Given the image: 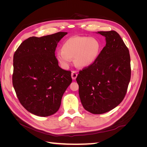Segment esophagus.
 Instances as JSON below:
<instances>
[{
	"mask_svg": "<svg viewBox=\"0 0 147 147\" xmlns=\"http://www.w3.org/2000/svg\"><path fill=\"white\" fill-rule=\"evenodd\" d=\"M77 75H78V74L76 71H73L72 72V74H71V77H72V78L73 80H75L77 77Z\"/></svg>",
	"mask_w": 147,
	"mask_h": 147,
	"instance_id": "esophagus-1",
	"label": "esophagus"
}]
</instances>
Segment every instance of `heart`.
Here are the masks:
<instances>
[{
	"mask_svg": "<svg viewBox=\"0 0 147 147\" xmlns=\"http://www.w3.org/2000/svg\"><path fill=\"white\" fill-rule=\"evenodd\" d=\"M100 50L99 41L94 38L76 36L64 43L62 50L56 53V58L63 68H68L74 57L79 67H88L96 61Z\"/></svg>",
	"mask_w": 147,
	"mask_h": 147,
	"instance_id": "b5f03b06",
	"label": "heart"
}]
</instances>
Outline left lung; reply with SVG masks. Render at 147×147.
<instances>
[{
  "instance_id": "1",
  "label": "left lung",
  "mask_w": 147,
  "mask_h": 147,
  "mask_svg": "<svg viewBox=\"0 0 147 147\" xmlns=\"http://www.w3.org/2000/svg\"><path fill=\"white\" fill-rule=\"evenodd\" d=\"M106 45L96 61L80 71L76 80L84 109L102 114L117 107L126 95L131 79V59L128 48L115 30L100 31Z\"/></svg>"
}]
</instances>
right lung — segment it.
Segmentation results:
<instances>
[{
    "instance_id": "1",
    "label": "right lung",
    "mask_w": 147,
    "mask_h": 147,
    "mask_svg": "<svg viewBox=\"0 0 147 147\" xmlns=\"http://www.w3.org/2000/svg\"><path fill=\"white\" fill-rule=\"evenodd\" d=\"M67 34L29 37L13 56L12 80L16 96L21 105L37 116L55 113L72 83L71 72L60 67L55 54L57 43Z\"/></svg>"
}]
</instances>
